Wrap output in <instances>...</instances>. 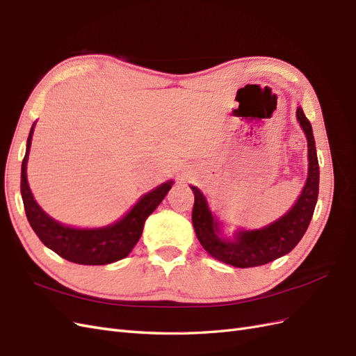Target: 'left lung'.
Listing matches in <instances>:
<instances>
[{"label":"left lung","mask_w":356,"mask_h":356,"mask_svg":"<svg viewBox=\"0 0 356 356\" xmlns=\"http://www.w3.org/2000/svg\"><path fill=\"white\" fill-rule=\"evenodd\" d=\"M297 120L307 138L309 174L306 186L296 204L277 221L260 230H239L233 241L224 239L220 233V224L212 215L207 199L197 187L191 186L195 193L191 213L193 227L204 251L217 260L241 268L263 266L293 251L303 238L318 200L319 165L314 131L300 106L297 108Z\"/></svg>","instance_id":"left-lung-1"}]
</instances>
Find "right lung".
<instances>
[{
  "mask_svg": "<svg viewBox=\"0 0 356 356\" xmlns=\"http://www.w3.org/2000/svg\"><path fill=\"white\" fill-rule=\"evenodd\" d=\"M34 134V124L26 141V153L22 161L20 174V193H22L26 218L32 230L51 251H55L65 260L77 264L104 266L122 260L134 250V246L143 234L144 222L161 200L174 182L168 181L138 200L122 220L101 229H74L63 225L42 211L32 196L26 178V163L31 148V139Z\"/></svg>",
  "mask_w": 356,
  "mask_h": 356,
  "instance_id": "obj_1",
  "label": "right lung"
}]
</instances>
